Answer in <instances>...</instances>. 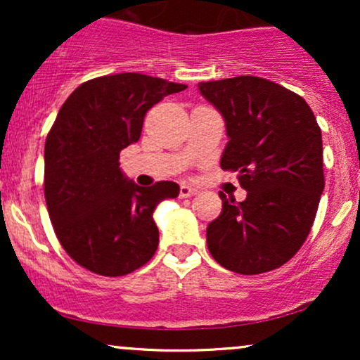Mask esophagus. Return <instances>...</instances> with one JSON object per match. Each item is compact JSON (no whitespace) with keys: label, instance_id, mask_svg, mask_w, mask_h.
I'll return each mask as SVG.
<instances>
[{"label":"esophagus","instance_id":"obj_1","mask_svg":"<svg viewBox=\"0 0 360 360\" xmlns=\"http://www.w3.org/2000/svg\"><path fill=\"white\" fill-rule=\"evenodd\" d=\"M198 193L196 188H193V186L189 184H181V189H179V196L181 198H191L194 194Z\"/></svg>","mask_w":360,"mask_h":360}]
</instances>
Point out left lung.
I'll return each mask as SVG.
<instances>
[{"mask_svg": "<svg viewBox=\"0 0 360 360\" xmlns=\"http://www.w3.org/2000/svg\"><path fill=\"white\" fill-rule=\"evenodd\" d=\"M225 118L220 166L237 172L243 201H223L206 229L212 257L238 274L274 271L307 240L325 188L321 130L308 103L255 76L198 84Z\"/></svg>", "mask_w": 360, "mask_h": 360, "instance_id": "8db88e82", "label": "left lung"}]
</instances>
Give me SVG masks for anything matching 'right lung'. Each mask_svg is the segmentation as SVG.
Instances as JSON below:
<instances>
[{"label":"right lung","mask_w":360,"mask_h":360,"mask_svg":"<svg viewBox=\"0 0 360 360\" xmlns=\"http://www.w3.org/2000/svg\"><path fill=\"white\" fill-rule=\"evenodd\" d=\"M188 86L137 72L82 82L60 106L45 140L44 194L68 255L117 278L147 264L159 245L155 206L179 186L140 188L120 171V152L142 134L147 111Z\"/></svg>","instance_id":"obj_1"}]
</instances>
